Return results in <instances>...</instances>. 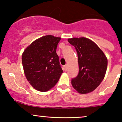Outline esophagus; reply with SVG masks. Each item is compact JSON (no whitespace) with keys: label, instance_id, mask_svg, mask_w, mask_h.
<instances>
[{"label":"esophagus","instance_id":"34e87169","mask_svg":"<svg viewBox=\"0 0 122 122\" xmlns=\"http://www.w3.org/2000/svg\"><path fill=\"white\" fill-rule=\"evenodd\" d=\"M67 68H68V65H67V64L65 65V66H64V70H65V71H67Z\"/></svg>","mask_w":122,"mask_h":122}]
</instances>
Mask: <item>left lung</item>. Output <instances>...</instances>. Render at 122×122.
<instances>
[{
    "instance_id": "obj_1",
    "label": "left lung",
    "mask_w": 122,
    "mask_h": 122,
    "mask_svg": "<svg viewBox=\"0 0 122 122\" xmlns=\"http://www.w3.org/2000/svg\"><path fill=\"white\" fill-rule=\"evenodd\" d=\"M78 55L79 72L71 80L73 88L80 94L94 91L105 77L107 58L95 42L84 37L68 39Z\"/></svg>"
}]
</instances>
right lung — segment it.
<instances>
[{
	"label": "right lung",
	"instance_id": "add662e5",
	"mask_svg": "<svg viewBox=\"0 0 122 122\" xmlns=\"http://www.w3.org/2000/svg\"><path fill=\"white\" fill-rule=\"evenodd\" d=\"M60 40V37L45 35L34 41L23 51L22 62L25 75L36 90H50L57 83L63 72L56 53Z\"/></svg>",
	"mask_w": 122,
	"mask_h": 122
}]
</instances>
